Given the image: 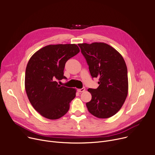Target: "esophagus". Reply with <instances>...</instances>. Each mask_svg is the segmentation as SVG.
Instances as JSON below:
<instances>
[{
    "instance_id": "1",
    "label": "esophagus",
    "mask_w": 155,
    "mask_h": 155,
    "mask_svg": "<svg viewBox=\"0 0 155 155\" xmlns=\"http://www.w3.org/2000/svg\"><path fill=\"white\" fill-rule=\"evenodd\" d=\"M85 90V87H83L82 88H80V89H78V90H77L78 92H79V93L83 92Z\"/></svg>"
}]
</instances>
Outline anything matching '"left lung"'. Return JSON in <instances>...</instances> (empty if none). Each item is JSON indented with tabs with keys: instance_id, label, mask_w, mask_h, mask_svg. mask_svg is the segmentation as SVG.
<instances>
[{
	"instance_id": "8db88e82",
	"label": "left lung",
	"mask_w": 155,
	"mask_h": 155,
	"mask_svg": "<svg viewBox=\"0 0 155 155\" xmlns=\"http://www.w3.org/2000/svg\"><path fill=\"white\" fill-rule=\"evenodd\" d=\"M78 46L92 78H99V87L88 90L92 96L91 100L86 103L88 111L101 119L115 115L128 93L127 68L122 56L103 43L78 44Z\"/></svg>"
}]
</instances>
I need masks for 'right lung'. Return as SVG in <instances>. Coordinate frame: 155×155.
Segmentation results:
<instances>
[{
  "label": "right lung",
  "instance_id": "add662e5",
  "mask_svg": "<svg viewBox=\"0 0 155 155\" xmlns=\"http://www.w3.org/2000/svg\"><path fill=\"white\" fill-rule=\"evenodd\" d=\"M79 52L75 44L48 45L35 53L28 63L26 92L33 107L43 117L58 119L68 112L76 90L59 85L58 81L67 78L65 63Z\"/></svg>",
  "mask_w": 155,
  "mask_h": 155
}]
</instances>
